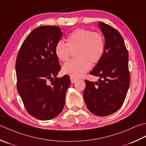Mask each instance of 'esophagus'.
<instances>
[{
  "instance_id": "esophagus-1",
  "label": "esophagus",
  "mask_w": 146,
  "mask_h": 146,
  "mask_svg": "<svg viewBox=\"0 0 146 146\" xmlns=\"http://www.w3.org/2000/svg\"><path fill=\"white\" fill-rule=\"evenodd\" d=\"M70 79H71V84H73L74 82H75L77 80H78V78H75V77L72 76H70Z\"/></svg>"
}]
</instances>
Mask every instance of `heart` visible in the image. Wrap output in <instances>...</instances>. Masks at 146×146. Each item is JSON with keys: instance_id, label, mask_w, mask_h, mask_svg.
<instances>
[{"instance_id": "obj_1", "label": "heart", "mask_w": 146, "mask_h": 146, "mask_svg": "<svg viewBox=\"0 0 146 146\" xmlns=\"http://www.w3.org/2000/svg\"><path fill=\"white\" fill-rule=\"evenodd\" d=\"M104 38L98 31L85 28H76L66 37V43L59 40L54 47V52L60 61H67L71 50H75L77 58L66 62L62 67L63 72L78 78L90 69L91 63L97 64L103 56Z\"/></svg>"}]
</instances>
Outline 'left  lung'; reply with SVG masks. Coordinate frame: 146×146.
<instances>
[{
	"instance_id": "obj_1",
	"label": "left lung",
	"mask_w": 146,
	"mask_h": 146,
	"mask_svg": "<svg viewBox=\"0 0 146 146\" xmlns=\"http://www.w3.org/2000/svg\"><path fill=\"white\" fill-rule=\"evenodd\" d=\"M99 27L105 37L104 52L90 73L100 78L96 82L85 80L84 98L91 113L105 116L122 106L129 87L130 75L128 50L121 34L102 22H99Z\"/></svg>"
}]
</instances>
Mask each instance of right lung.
Segmentation results:
<instances>
[{"label":"right lung","instance_id":"1","mask_svg":"<svg viewBox=\"0 0 146 146\" xmlns=\"http://www.w3.org/2000/svg\"><path fill=\"white\" fill-rule=\"evenodd\" d=\"M62 35L57 26L37 27L25 38L17 55V90L27 112L40 120L61 113L70 85L68 75L56 77L61 66L54 47Z\"/></svg>","mask_w":146,"mask_h":146}]
</instances>
